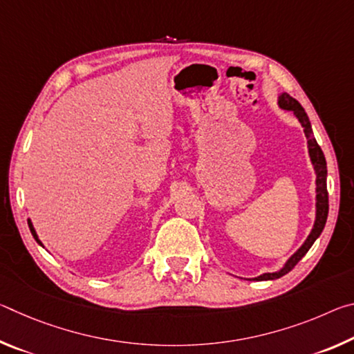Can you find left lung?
Returning <instances> with one entry per match:
<instances>
[{
	"instance_id": "left-lung-1",
	"label": "left lung",
	"mask_w": 354,
	"mask_h": 354,
	"mask_svg": "<svg viewBox=\"0 0 354 354\" xmlns=\"http://www.w3.org/2000/svg\"><path fill=\"white\" fill-rule=\"evenodd\" d=\"M279 107H283L286 111H292L295 113V117L298 118V122L301 123V127L304 128V134H306L308 139V148H309V156L310 160H313L314 170H315V184H317V215H315V223L313 231H310L309 237L306 239V242L301 245L295 254H293L289 261L286 262V266L281 268L279 272L274 273H263L261 277L254 278L256 281H267V279H278L281 277H284L286 273H289L297 263L301 261V257L308 253L309 248L313 247L314 242L317 241V237L322 234L323 227H325L326 218H328V189H326V160H325V154H323L322 148L319 143H317L313 128H310V122L308 118V113L304 112V109L301 107V104L298 103L295 98H292L290 95L283 93L278 100Z\"/></svg>"
}]
</instances>
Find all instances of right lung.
<instances>
[{"label":"right lung","mask_w":354,"mask_h":354,"mask_svg":"<svg viewBox=\"0 0 354 354\" xmlns=\"http://www.w3.org/2000/svg\"><path fill=\"white\" fill-rule=\"evenodd\" d=\"M28 225H29V230H31V232H32V236H34V239L35 241H37V243H40L41 245V242L39 241V237H37V234H35V230L32 227V223H31V220H28Z\"/></svg>","instance_id":"1"}]
</instances>
